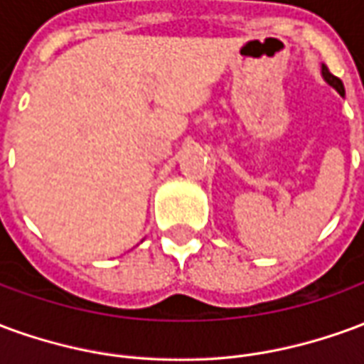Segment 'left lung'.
Listing matches in <instances>:
<instances>
[{"label": "left lung", "instance_id": "8db88e82", "mask_svg": "<svg viewBox=\"0 0 364 364\" xmlns=\"http://www.w3.org/2000/svg\"><path fill=\"white\" fill-rule=\"evenodd\" d=\"M321 77H323V80H326V83H328V85H331V87H333V90L337 91V93H339V95L345 97L343 82H341L339 77H336V75L331 74L328 68L323 66V64H321Z\"/></svg>", "mask_w": 364, "mask_h": 364}]
</instances>
